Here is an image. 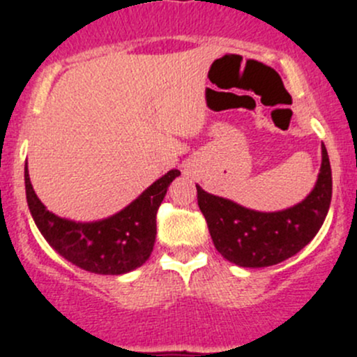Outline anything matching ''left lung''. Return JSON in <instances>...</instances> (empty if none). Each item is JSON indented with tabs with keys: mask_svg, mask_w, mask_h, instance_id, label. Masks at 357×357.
I'll return each instance as SVG.
<instances>
[{
	"mask_svg": "<svg viewBox=\"0 0 357 357\" xmlns=\"http://www.w3.org/2000/svg\"><path fill=\"white\" fill-rule=\"evenodd\" d=\"M199 207L219 254L242 268L278 264L302 250L321 228L332 202V167L321 146V169L312 192L280 212H257L207 193L197 185Z\"/></svg>",
	"mask_w": 357,
	"mask_h": 357,
	"instance_id": "left-lung-1",
	"label": "left lung"
}]
</instances>
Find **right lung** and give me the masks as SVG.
I'll return each mask as SVG.
<instances>
[{
  "mask_svg": "<svg viewBox=\"0 0 357 357\" xmlns=\"http://www.w3.org/2000/svg\"><path fill=\"white\" fill-rule=\"evenodd\" d=\"M181 172L172 169L112 218L75 222L50 212L34 193L25 165V195L36 226L62 257L96 275H124L145 264L157 235V211L169 185Z\"/></svg>",
  "mask_w": 357,
  "mask_h": 357,
  "instance_id": "add662e5",
  "label": "right lung"
}]
</instances>
